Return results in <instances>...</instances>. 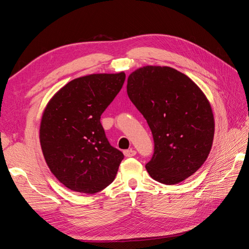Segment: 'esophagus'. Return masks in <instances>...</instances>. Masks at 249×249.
Here are the masks:
<instances>
[{
  "label": "esophagus",
  "mask_w": 249,
  "mask_h": 249,
  "mask_svg": "<svg viewBox=\"0 0 249 249\" xmlns=\"http://www.w3.org/2000/svg\"><path fill=\"white\" fill-rule=\"evenodd\" d=\"M124 154L125 157H134L135 155H136V150H134V149H126V150H124Z\"/></svg>",
  "instance_id": "obj_1"
}]
</instances>
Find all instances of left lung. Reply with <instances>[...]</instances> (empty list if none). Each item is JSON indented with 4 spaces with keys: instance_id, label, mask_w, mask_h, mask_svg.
<instances>
[{
    "instance_id": "left-lung-1",
    "label": "left lung",
    "mask_w": 249,
    "mask_h": 249,
    "mask_svg": "<svg viewBox=\"0 0 249 249\" xmlns=\"http://www.w3.org/2000/svg\"><path fill=\"white\" fill-rule=\"evenodd\" d=\"M126 91L153 134L148 175L165 185L191 177L207 160L214 138V116L206 95L186 74L150 65L130 74Z\"/></svg>"
}]
</instances>
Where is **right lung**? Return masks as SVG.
Wrapping results in <instances>:
<instances>
[{
    "label": "right lung",
    "mask_w": 249,
    "mask_h": 249,
    "mask_svg": "<svg viewBox=\"0 0 249 249\" xmlns=\"http://www.w3.org/2000/svg\"><path fill=\"white\" fill-rule=\"evenodd\" d=\"M124 80V72L74 79L44 109L39 130L43 157L53 175L72 191L94 194L116 177L124 156L109 143L101 115Z\"/></svg>",
    "instance_id": "obj_1"
}]
</instances>
